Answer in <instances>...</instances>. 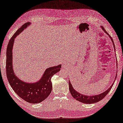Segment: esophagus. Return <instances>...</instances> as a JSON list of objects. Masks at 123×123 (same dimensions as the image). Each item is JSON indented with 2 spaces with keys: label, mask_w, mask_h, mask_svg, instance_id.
<instances>
[{
  "label": "esophagus",
  "mask_w": 123,
  "mask_h": 123,
  "mask_svg": "<svg viewBox=\"0 0 123 123\" xmlns=\"http://www.w3.org/2000/svg\"><path fill=\"white\" fill-rule=\"evenodd\" d=\"M67 64L66 63V62H64V63L62 64V68H67Z\"/></svg>",
  "instance_id": "obj_1"
}]
</instances>
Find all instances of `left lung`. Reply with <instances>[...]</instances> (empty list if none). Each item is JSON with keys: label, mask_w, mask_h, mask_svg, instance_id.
<instances>
[{"label": "left lung", "mask_w": 123, "mask_h": 123, "mask_svg": "<svg viewBox=\"0 0 123 123\" xmlns=\"http://www.w3.org/2000/svg\"><path fill=\"white\" fill-rule=\"evenodd\" d=\"M101 27L102 29L104 31V32L105 33H106L109 35V37L111 38V40L112 43L113 44V46H114V49L115 50V45H114V41L113 40V39L111 37V36L108 34V33L104 29V27L103 26H101ZM116 62H117V61H116ZM116 64H117V62H116ZM116 77H117V74H116L114 81H115ZM114 81L113 82L111 86L108 89L106 90L105 91H104L103 93H100L99 94H97V95H84V94L80 93L79 92H77V91H76L74 89V88H73V86H72L71 83L70 81V80H69V91H70V92L71 95L73 96V97L74 98H75L76 100H77V101H78L79 102H82L83 103L92 104V103H97V102H98L101 101V100H102L103 98L105 97L107 94H108V93L111 90V89L112 87L114 85Z\"/></svg>", "instance_id": "obj_1"}]
</instances>
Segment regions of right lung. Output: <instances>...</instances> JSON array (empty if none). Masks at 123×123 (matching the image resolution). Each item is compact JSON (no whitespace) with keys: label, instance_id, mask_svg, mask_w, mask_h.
I'll list each match as a JSON object with an SVG mask.
<instances>
[{"label":"right lung","instance_id":"right-lung-1","mask_svg":"<svg viewBox=\"0 0 123 123\" xmlns=\"http://www.w3.org/2000/svg\"><path fill=\"white\" fill-rule=\"evenodd\" d=\"M31 25L26 22L19 29L9 41L6 53V73L7 79L13 91L23 100L29 103H40L46 98L52 90V77L61 70V64L47 68L43 76L37 82L23 81L14 74L13 68L12 50L14 39L24 29Z\"/></svg>","mask_w":123,"mask_h":123}]
</instances>
